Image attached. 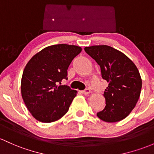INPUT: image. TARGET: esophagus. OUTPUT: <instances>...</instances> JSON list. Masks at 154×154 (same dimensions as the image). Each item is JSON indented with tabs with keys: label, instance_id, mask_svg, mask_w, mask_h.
<instances>
[{
	"label": "esophagus",
	"instance_id": "esophagus-1",
	"mask_svg": "<svg viewBox=\"0 0 154 154\" xmlns=\"http://www.w3.org/2000/svg\"><path fill=\"white\" fill-rule=\"evenodd\" d=\"M81 92H82V94H84V95H87V94H89L90 92V89H85L84 90L81 91Z\"/></svg>",
	"mask_w": 154,
	"mask_h": 154
}]
</instances>
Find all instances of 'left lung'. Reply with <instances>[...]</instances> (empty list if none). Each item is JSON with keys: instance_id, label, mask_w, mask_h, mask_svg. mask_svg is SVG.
<instances>
[{"instance_id": "8db88e82", "label": "left lung", "mask_w": 154, "mask_h": 154, "mask_svg": "<svg viewBox=\"0 0 154 154\" xmlns=\"http://www.w3.org/2000/svg\"><path fill=\"white\" fill-rule=\"evenodd\" d=\"M84 51L98 64L102 78L109 83L103 93L106 106L97 116L107 123L123 120L135 107L141 92L138 69L129 58L110 46L93 45Z\"/></svg>"}]
</instances>
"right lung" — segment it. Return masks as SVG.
<instances>
[{"mask_svg": "<svg viewBox=\"0 0 154 154\" xmlns=\"http://www.w3.org/2000/svg\"><path fill=\"white\" fill-rule=\"evenodd\" d=\"M82 51L76 45L59 44L39 51L26 65L21 94L32 116L42 123L58 120L67 112L77 91L61 84L67 79V69Z\"/></svg>", "mask_w": 154, "mask_h": 154, "instance_id": "1", "label": "right lung"}]
</instances>
